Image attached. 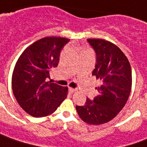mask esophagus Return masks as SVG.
<instances>
[{"label": "esophagus", "instance_id": "1", "mask_svg": "<svg viewBox=\"0 0 147 147\" xmlns=\"http://www.w3.org/2000/svg\"><path fill=\"white\" fill-rule=\"evenodd\" d=\"M76 90H77L76 88H69V92H76Z\"/></svg>", "mask_w": 147, "mask_h": 147}]
</instances>
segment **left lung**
<instances>
[{"mask_svg": "<svg viewBox=\"0 0 147 147\" xmlns=\"http://www.w3.org/2000/svg\"><path fill=\"white\" fill-rule=\"evenodd\" d=\"M95 51L96 62L92 75L101 82L96 88L98 96L87 98L85 105L76 106L80 118L99 125L115 118L124 107L131 89L132 75L127 58L117 46L101 38H88Z\"/></svg>", "mask_w": 147, "mask_h": 147, "instance_id": "1", "label": "left lung"}]
</instances>
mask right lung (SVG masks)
<instances>
[{
	"instance_id": "right-lung-1",
	"label": "right lung",
	"mask_w": 147,
	"mask_h": 147,
	"mask_svg": "<svg viewBox=\"0 0 147 147\" xmlns=\"http://www.w3.org/2000/svg\"><path fill=\"white\" fill-rule=\"evenodd\" d=\"M69 41L61 37L42 38L26 48L17 60L12 74V91L29 115H51L66 98L68 88L47 79L51 69L59 65L61 51Z\"/></svg>"
}]
</instances>
